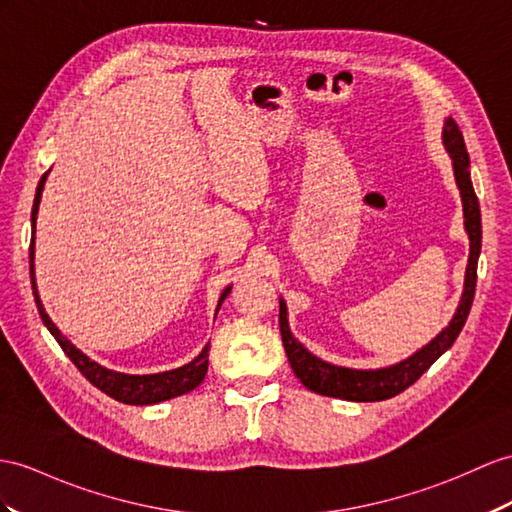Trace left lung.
Here are the masks:
<instances>
[{
	"label": "left lung",
	"instance_id": "8db88e82",
	"mask_svg": "<svg viewBox=\"0 0 512 512\" xmlns=\"http://www.w3.org/2000/svg\"><path fill=\"white\" fill-rule=\"evenodd\" d=\"M443 145L447 154L452 158L454 178L463 199V215H465V230L469 234V263L465 273V289L456 313L450 321V326L443 328L434 339L423 345L419 352L408 356L406 360L391 367L382 369H347L339 365H330L326 360L310 354L306 347L299 343L291 334L289 319H286V304L280 297V334L282 345L289 356L291 369L306 389L319 395L339 397V400L350 402H382L395 397L397 393L406 391L410 384H415L423 373H426L439 356H443L454 345L456 336L463 330L467 315L471 310L473 293H476L478 280V256L482 247V221H480V204L476 191H473L471 176H469V154L465 147L463 132L458 130V123L447 117L443 126Z\"/></svg>",
	"mask_w": 512,
	"mask_h": 512
}]
</instances>
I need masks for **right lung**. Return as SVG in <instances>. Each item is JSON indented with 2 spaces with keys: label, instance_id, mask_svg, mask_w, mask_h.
<instances>
[{
  "label": "right lung",
  "instance_id": "obj_1",
  "mask_svg": "<svg viewBox=\"0 0 512 512\" xmlns=\"http://www.w3.org/2000/svg\"><path fill=\"white\" fill-rule=\"evenodd\" d=\"M47 173L49 171L43 173L39 186H36V197H34V206H32V241H30L32 293H34L36 308H39V315L47 326V330L52 332V336L62 347V352H65L71 358V363L80 369L82 376L89 380L93 386H97L99 391L110 395L112 400L123 402V404H132V406H147V404H158V402L171 400V397H178V395L193 391L195 386L202 384L206 371H208V347H210V343L204 347L202 354H199L195 360H191L189 365H182L178 369L162 371V373H147V376H130V373H119V371L106 369L99 363H95V360H91L86 354H82L78 347L67 339V336H62V332L56 328V323L49 319V315L45 313V308H43L41 297H39V289H36V280H34L36 213H39V204H41V195H43V189H45ZM228 293H230V286L221 293L217 310H219L223 299L228 297Z\"/></svg>",
  "mask_w": 512,
  "mask_h": 512
}]
</instances>
